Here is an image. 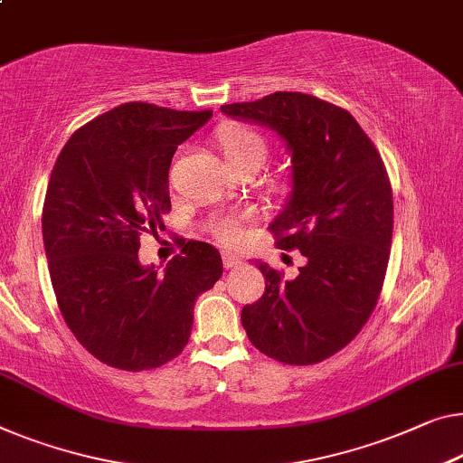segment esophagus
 I'll return each mask as SVG.
<instances>
[{
    "mask_svg": "<svg viewBox=\"0 0 463 463\" xmlns=\"http://www.w3.org/2000/svg\"><path fill=\"white\" fill-rule=\"evenodd\" d=\"M222 264H224L226 270H232V268L241 266V258L232 251H222Z\"/></svg>",
    "mask_w": 463,
    "mask_h": 463,
    "instance_id": "1",
    "label": "esophagus"
}]
</instances>
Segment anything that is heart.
<instances>
[{"instance_id":"obj_1","label":"heart","mask_w":463,"mask_h":463,"mask_svg":"<svg viewBox=\"0 0 463 463\" xmlns=\"http://www.w3.org/2000/svg\"><path fill=\"white\" fill-rule=\"evenodd\" d=\"M220 145H222V151L226 156V160L231 162L232 168L243 164H261L266 157L268 151V143L261 133L245 127V124H231L226 127L222 133H220ZM213 234L220 241H226V243H232V241L241 239V224L237 218L226 216L220 218L212 224Z\"/></svg>"}]
</instances>
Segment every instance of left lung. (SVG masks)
I'll return each mask as SVG.
<instances>
[{"label": "left lung", "instance_id": "obj_1", "mask_svg": "<svg viewBox=\"0 0 463 463\" xmlns=\"http://www.w3.org/2000/svg\"><path fill=\"white\" fill-rule=\"evenodd\" d=\"M231 118L272 128L291 154V195L270 222L280 250H299L293 280L264 261L261 298L241 322L261 354L318 364L354 341L374 312L392 239V191L374 143L347 109L276 91L229 103Z\"/></svg>", "mask_w": 463, "mask_h": 463}]
</instances>
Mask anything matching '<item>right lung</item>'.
I'll list each match as a JSON object with an SVG mask.
<instances>
[{
  "mask_svg": "<svg viewBox=\"0 0 463 463\" xmlns=\"http://www.w3.org/2000/svg\"><path fill=\"white\" fill-rule=\"evenodd\" d=\"M212 109L178 112L130 101L74 133L52 170L43 245L55 299L89 354L112 368H160L189 343L193 307L222 276V258L187 241L164 272L139 261L141 232L170 212L178 145Z\"/></svg>",
  "mask_w": 463,
  "mask_h": 463,
  "instance_id": "1",
  "label": "right lung"
}]
</instances>
